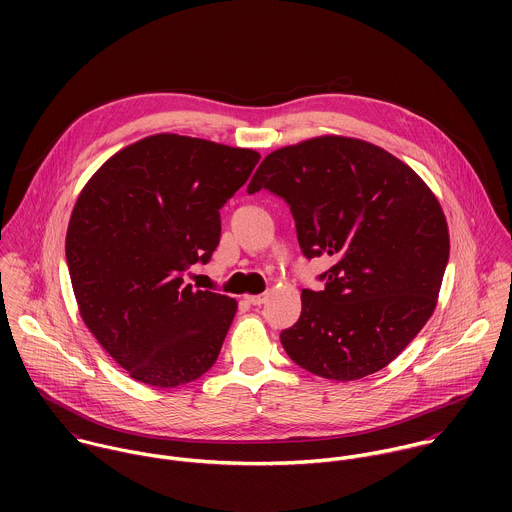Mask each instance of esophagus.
<instances>
[{
	"label": "esophagus",
	"mask_w": 512,
	"mask_h": 512,
	"mask_svg": "<svg viewBox=\"0 0 512 512\" xmlns=\"http://www.w3.org/2000/svg\"><path fill=\"white\" fill-rule=\"evenodd\" d=\"M245 300H247L251 306H261V304H265L267 296H263V294H261V296H247Z\"/></svg>",
	"instance_id": "esophagus-1"
}]
</instances>
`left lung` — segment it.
Wrapping results in <instances>:
<instances>
[{"label":"left lung","instance_id":"obj_1","mask_svg":"<svg viewBox=\"0 0 512 512\" xmlns=\"http://www.w3.org/2000/svg\"><path fill=\"white\" fill-rule=\"evenodd\" d=\"M283 198L308 259L328 255L320 291H302L300 320L279 334L289 358L332 381L373 375L433 314L450 257L440 202L373 143L324 135L287 145L257 168L249 194Z\"/></svg>","mask_w":512,"mask_h":512}]
</instances>
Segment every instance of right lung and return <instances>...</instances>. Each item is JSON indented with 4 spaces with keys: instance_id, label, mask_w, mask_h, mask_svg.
<instances>
[{
    "instance_id": "right-lung-1",
    "label": "right lung",
    "mask_w": 512,
    "mask_h": 512,
    "mask_svg": "<svg viewBox=\"0 0 512 512\" xmlns=\"http://www.w3.org/2000/svg\"><path fill=\"white\" fill-rule=\"evenodd\" d=\"M259 154L176 133L135 141L83 188L66 231L81 316L131 379L178 387L218 358L237 302L184 273L221 241V210Z\"/></svg>"
}]
</instances>
